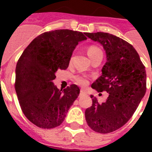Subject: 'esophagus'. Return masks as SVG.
<instances>
[{"label": "esophagus", "instance_id": "obj_1", "mask_svg": "<svg viewBox=\"0 0 152 152\" xmlns=\"http://www.w3.org/2000/svg\"><path fill=\"white\" fill-rule=\"evenodd\" d=\"M85 94V92H84V91L83 90H80V94H79V97H80L81 95H83Z\"/></svg>", "mask_w": 152, "mask_h": 152}]
</instances>
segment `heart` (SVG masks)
<instances>
[{
  "mask_svg": "<svg viewBox=\"0 0 152 152\" xmlns=\"http://www.w3.org/2000/svg\"><path fill=\"white\" fill-rule=\"evenodd\" d=\"M99 52H102V51L100 50L99 48H98L97 46H91L88 49V54L90 57H91L93 55L96 54ZM76 81L78 82V83H80L82 86H85L88 83V80H87V78H86L85 76H77L76 77Z\"/></svg>",
  "mask_w": 152,
  "mask_h": 152,
  "instance_id": "1",
  "label": "heart"
}]
</instances>
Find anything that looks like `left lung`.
Segmentation results:
<instances>
[{
  "mask_svg": "<svg viewBox=\"0 0 152 152\" xmlns=\"http://www.w3.org/2000/svg\"><path fill=\"white\" fill-rule=\"evenodd\" d=\"M85 35L101 44L106 55L102 76L91 88L109 93L102 104L91 95L92 106L85 110L86 121L95 132L109 133L127 123L139 106L146 92V70L134 47L119 37L104 32Z\"/></svg>",
  "mask_w": 152,
  "mask_h": 152,
  "instance_id": "obj_1",
  "label": "left lung"
}]
</instances>
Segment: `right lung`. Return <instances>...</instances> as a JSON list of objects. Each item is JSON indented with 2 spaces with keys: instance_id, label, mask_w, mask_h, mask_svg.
<instances>
[{
  "instance_id": "right-lung-1",
  "label": "right lung",
  "mask_w": 152,
  "mask_h": 152,
  "mask_svg": "<svg viewBox=\"0 0 152 152\" xmlns=\"http://www.w3.org/2000/svg\"><path fill=\"white\" fill-rule=\"evenodd\" d=\"M83 34L67 29L45 32L28 45L18 61L15 92L23 113L38 127L61 125L79 96L80 88L75 84L62 91L53 81L58 69L69 67L79 42L87 39Z\"/></svg>"
}]
</instances>
